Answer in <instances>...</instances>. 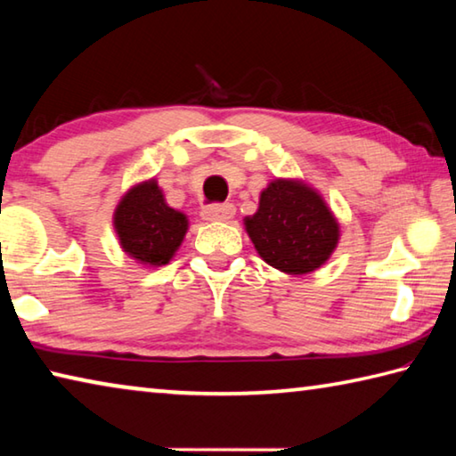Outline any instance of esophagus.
Returning <instances> with one entry per match:
<instances>
[{"mask_svg": "<svg viewBox=\"0 0 456 456\" xmlns=\"http://www.w3.org/2000/svg\"><path fill=\"white\" fill-rule=\"evenodd\" d=\"M233 215H235V207L231 203L209 205L203 209L205 221H229V219H233Z\"/></svg>", "mask_w": 456, "mask_h": 456, "instance_id": "34e87169", "label": "esophagus"}]
</instances>
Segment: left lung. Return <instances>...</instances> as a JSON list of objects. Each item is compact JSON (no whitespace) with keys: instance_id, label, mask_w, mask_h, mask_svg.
<instances>
[{"instance_id":"obj_1","label":"left lung","mask_w":456,"mask_h":456,"mask_svg":"<svg viewBox=\"0 0 456 456\" xmlns=\"http://www.w3.org/2000/svg\"><path fill=\"white\" fill-rule=\"evenodd\" d=\"M261 259L289 275L315 272L334 253L339 225L326 200L304 181L275 179L261 191L259 209L245 217Z\"/></svg>"}]
</instances>
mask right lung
I'll return each instance as SVG.
<instances>
[{"instance_id":"add662e5","label":"right lung","mask_w":456,"mask_h":456,"mask_svg":"<svg viewBox=\"0 0 456 456\" xmlns=\"http://www.w3.org/2000/svg\"><path fill=\"white\" fill-rule=\"evenodd\" d=\"M187 229V215L167 205L154 179L128 189L114 211V231L120 247L142 265H167L181 247Z\"/></svg>"}]
</instances>
